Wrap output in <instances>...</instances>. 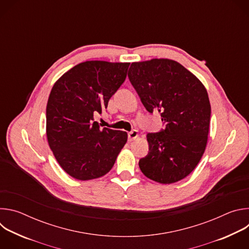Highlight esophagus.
Wrapping results in <instances>:
<instances>
[{
    "label": "esophagus",
    "instance_id": "obj_1",
    "mask_svg": "<svg viewBox=\"0 0 249 249\" xmlns=\"http://www.w3.org/2000/svg\"><path fill=\"white\" fill-rule=\"evenodd\" d=\"M138 136H139L138 131H137V130H133V131H131V132L128 133V140H129L130 142H131V141H134V140H136V139L138 138Z\"/></svg>",
    "mask_w": 249,
    "mask_h": 249
}]
</instances>
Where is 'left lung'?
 <instances>
[{
  "label": "left lung",
  "instance_id": "obj_1",
  "mask_svg": "<svg viewBox=\"0 0 249 249\" xmlns=\"http://www.w3.org/2000/svg\"><path fill=\"white\" fill-rule=\"evenodd\" d=\"M129 80L150 112H159L164 129L147 134L148 155L139 166L162 184L179 181L200 161L207 145L211 105L203 84L169 59L132 63Z\"/></svg>",
  "mask_w": 249,
  "mask_h": 249
}]
</instances>
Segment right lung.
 Returning a JSON list of instances; mask_svg holds the SVG:
<instances>
[{
	"label": "right lung",
	"instance_id": "add662e5",
	"mask_svg": "<svg viewBox=\"0 0 249 249\" xmlns=\"http://www.w3.org/2000/svg\"><path fill=\"white\" fill-rule=\"evenodd\" d=\"M130 63L87 61L53 86L46 107L48 144L61 167L79 180L107 173L127 142L124 131L100 128L93 115L107 108Z\"/></svg>",
	"mask_w": 249,
	"mask_h": 249
}]
</instances>
